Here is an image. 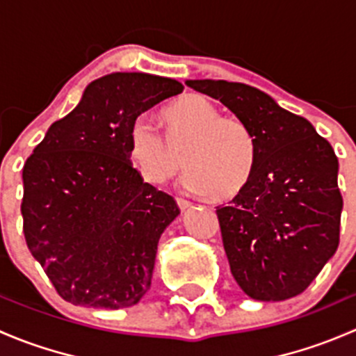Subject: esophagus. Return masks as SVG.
<instances>
[{
  "label": "esophagus",
  "mask_w": 356,
  "mask_h": 356,
  "mask_svg": "<svg viewBox=\"0 0 356 356\" xmlns=\"http://www.w3.org/2000/svg\"><path fill=\"white\" fill-rule=\"evenodd\" d=\"M177 204H179V208H181V210L184 211V210H188L189 207H191V201L184 200V198H177Z\"/></svg>",
  "instance_id": "34e87169"
}]
</instances>
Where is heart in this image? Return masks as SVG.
Here are the masks:
<instances>
[{
	"label": "heart",
	"mask_w": 356,
	"mask_h": 356,
	"mask_svg": "<svg viewBox=\"0 0 356 356\" xmlns=\"http://www.w3.org/2000/svg\"><path fill=\"white\" fill-rule=\"evenodd\" d=\"M165 136L149 118L138 117L127 132L125 149L132 167L149 184H163L184 167V186L213 203L241 195L254 168V139L238 118L203 96L189 95L163 110Z\"/></svg>",
	"instance_id": "heart-1"
}]
</instances>
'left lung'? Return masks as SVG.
<instances>
[{
    "label": "left lung",
    "mask_w": 356,
    "mask_h": 356,
    "mask_svg": "<svg viewBox=\"0 0 356 356\" xmlns=\"http://www.w3.org/2000/svg\"><path fill=\"white\" fill-rule=\"evenodd\" d=\"M186 86L227 106L254 139L250 182L229 207H217L236 282L258 301L303 293L339 245L343 198L332 146L260 89L211 79Z\"/></svg>",
    "instance_id": "obj_1"
}]
</instances>
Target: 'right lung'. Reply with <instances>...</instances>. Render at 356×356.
Segmentation results:
<instances>
[{
    "label": "right lung",
    "mask_w": 356,
    "mask_h": 356,
    "mask_svg": "<svg viewBox=\"0 0 356 356\" xmlns=\"http://www.w3.org/2000/svg\"><path fill=\"white\" fill-rule=\"evenodd\" d=\"M182 89L143 72L96 79L25 161V241L68 303L118 310L152 286L160 236L181 210L143 181L125 141L139 115Z\"/></svg>",
    "instance_id": "right-lung-1"
}]
</instances>
